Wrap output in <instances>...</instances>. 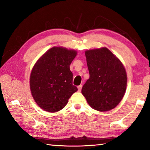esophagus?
<instances>
[{
	"instance_id": "1",
	"label": "esophagus",
	"mask_w": 150,
	"mask_h": 150,
	"mask_svg": "<svg viewBox=\"0 0 150 150\" xmlns=\"http://www.w3.org/2000/svg\"><path fill=\"white\" fill-rule=\"evenodd\" d=\"M77 88H78V91H79V92H80V91H81V89H82V85L78 86Z\"/></svg>"
}]
</instances>
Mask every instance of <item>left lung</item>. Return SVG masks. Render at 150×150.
Segmentation results:
<instances>
[{
  "instance_id": "1",
  "label": "left lung",
  "mask_w": 150,
  "mask_h": 150,
  "mask_svg": "<svg viewBox=\"0 0 150 150\" xmlns=\"http://www.w3.org/2000/svg\"><path fill=\"white\" fill-rule=\"evenodd\" d=\"M89 79L81 93L91 108L105 112L115 108L126 93L127 74L118 58L105 47L86 50Z\"/></svg>"
}]
</instances>
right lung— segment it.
<instances>
[{
	"label": "right lung",
	"instance_id": "obj_1",
	"mask_svg": "<svg viewBox=\"0 0 150 150\" xmlns=\"http://www.w3.org/2000/svg\"><path fill=\"white\" fill-rule=\"evenodd\" d=\"M77 52L63 47H53L40 57L30 77L32 97L40 108L56 112L65 107L77 88L73 85L70 64Z\"/></svg>",
	"mask_w": 150,
	"mask_h": 150
}]
</instances>
